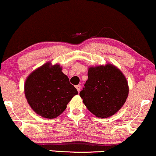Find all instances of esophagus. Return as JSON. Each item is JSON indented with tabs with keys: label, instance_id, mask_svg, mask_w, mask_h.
<instances>
[{
	"label": "esophagus",
	"instance_id": "34e87169",
	"mask_svg": "<svg viewBox=\"0 0 156 156\" xmlns=\"http://www.w3.org/2000/svg\"><path fill=\"white\" fill-rule=\"evenodd\" d=\"M76 89H77V90H78V92H80V85H76Z\"/></svg>",
	"mask_w": 156,
	"mask_h": 156
}]
</instances>
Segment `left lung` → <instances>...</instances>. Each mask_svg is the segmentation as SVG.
Returning <instances> with one entry per match:
<instances>
[{"label":"left lung","instance_id":"1","mask_svg":"<svg viewBox=\"0 0 156 156\" xmlns=\"http://www.w3.org/2000/svg\"><path fill=\"white\" fill-rule=\"evenodd\" d=\"M88 79L80 96L86 107L98 118L114 115L124 105L129 93L126 78L114 65L88 69Z\"/></svg>","mask_w":156,"mask_h":156}]
</instances>
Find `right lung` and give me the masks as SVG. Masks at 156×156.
<instances>
[{"instance_id": "right-lung-1", "label": "right lung", "mask_w": 156, "mask_h": 156, "mask_svg": "<svg viewBox=\"0 0 156 156\" xmlns=\"http://www.w3.org/2000/svg\"><path fill=\"white\" fill-rule=\"evenodd\" d=\"M62 70L59 64L47 62L32 72L25 81L24 94L28 103L42 117L57 118L78 94Z\"/></svg>"}]
</instances>
